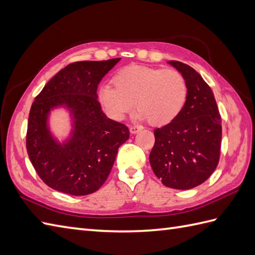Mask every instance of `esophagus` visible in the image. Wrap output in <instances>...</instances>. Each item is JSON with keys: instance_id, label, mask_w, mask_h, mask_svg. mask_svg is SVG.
I'll list each match as a JSON object with an SVG mask.
<instances>
[{"instance_id": "obj_1", "label": "esophagus", "mask_w": 255, "mask_h": 255, "mask_svg": "<svg viewBox=\"0 0 255 255\" xmlns=\"http://www.w3.org/2000/svg\"><path fill=\"white\" fill-rule=\"evenodd\" d=\"M142 128H143V127H142L141 125H132V126L129 127V130H130V132H131V133H137L138 131H140Z\"/></svg>"}]
</instances>
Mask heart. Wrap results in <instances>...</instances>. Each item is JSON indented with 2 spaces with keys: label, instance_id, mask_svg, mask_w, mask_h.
I'll list each match as a JSON object with an SVG mask.
<instances>
[{
  "label": "heart",
  "instance_id": "1",
  "mask_svg": "<svg viewBox=\"0 0 255 255\" xmlns=\"http://www.w3.org/2000/svg\"><path fill=\"white\" fill-rule=\"evenodd\" d=\"M113 85L101 88L99 99L116 121L123 120L134 104L151 125L165 126L179 116L188 98L185 77L173 68L131 65L116 73Z\"/></svg>",
  "mask_w": 255,
  "mask_h": 255
}]
</instances>
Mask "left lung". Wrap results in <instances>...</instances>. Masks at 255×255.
<instances>
[{"label":"left lung","instance_id":"left-lung-1","mask_svg":"<svg viewBox=\"0 0 255 255\" xmlns=\"http://www.w3.org/2000/svg\"><path fill=\"white\" fill-rule=\"evenodd\" d=\"M168 63L185 77L188 98L175 121L154 130L150 164L164 186L187 190L203 183L220 162L222 117L200 74L181 62Z\"/></svg>","mask_w":255,"mask_h":255}]
</instances>
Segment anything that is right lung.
Returning a JSON list of instances; mask_svg holds the SVG:
<instances>
[{
    "label": "right lung",
    "instance_id": "right-lung-1",
    "mask_svg": "<svg viewBox=\"0 0 255 255\" xmlns=\"http://www.w3.org/2000/svg\"><path fill=\"white\" fill-rule=\"evenodd\" d=\"M121 61H82L67 65L47 82L31 105L26 147L45 185L70 195H87L102 187L118 147L129 138L126 125L106 117L98 101V86ZM66 106L74 117L73 135L61 145L47 129V114Z\"/></svg>",
    "mask_w": 255,
    "mask_h": 255
}]
</instances>
